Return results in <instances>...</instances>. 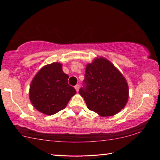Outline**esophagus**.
<instances>
[{"label": "esophagus", "mask_w": 160, "mask_h": 160, "mask_svg": "<svg viewBox=\"0 0 160 160\" xmlns=\"http://www.w3.org/2000/svg\"><path fill=\"white\" fill-rule=\"evenodd\" d=\"M74 88H75V89H76V91L77 92H79V88H80V85H76L75 86H74Z\"/></svg>", "instance_id": "esophagus-1"}]
</instances>
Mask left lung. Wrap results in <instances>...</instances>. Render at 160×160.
<instances>
[{
    "label": "left lung",
    "instance_id": "1",
    "mask_svg": "<svg viewBox=\"0 0 160 160\" xmlns=\"http://www.w3.org/2000/svg\"><path fill=\"white\" fill-rule=\"evenodd\" d=\"M128 92L125 78L106 58H97L86 65L83 87L79 93L89 110L101 117L113 116L125 106Z\"/></svg>",
    "mask_w": 160,
    "mask_h": 160
}]
</instances>
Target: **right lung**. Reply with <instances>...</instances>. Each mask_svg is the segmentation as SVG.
<instances>
[{"instance_id":"1","label":"right lung","mask_w":160,"mask_h":160,"mask_svg":"<svg viewBox=\"0 0 160 160\" xmlns=\"http://www.w3.org/2000/svg\"><path fill=\"white\" fill-rule=\"evenodd\" d=\"M68 78L60 62H52L40 68L30 84L29 99L33 106L47 115L65 108L76 94L75 88L68 85Z\"/></svg>"}]
</instances>
